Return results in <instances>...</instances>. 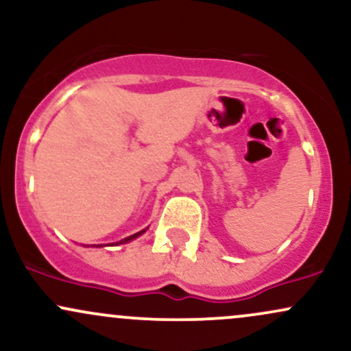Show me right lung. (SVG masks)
<instances>
[{
	"mask_svg": "<svg viewBox=\"0 0 351 351\" xmlns=\"http://www.w3.org/2000/svg\"><path fill=\"white\" fill-rule=\"evenodd\" d=\"M142 232H145V231H140V232H136V234H134V236H128V237H125V239H122V241H120V243H117V244H122V243H128V241L135 239V237H136V236H140V234H142Z\"/></svg>",
	"mask_w": 351,
	"mask_h": 351,
	"instance_id": "obj_1",
	"label": "right lung"
}]
</instances>
